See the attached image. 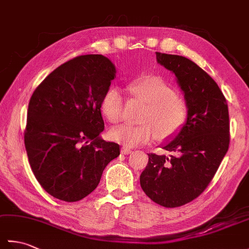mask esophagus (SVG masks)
Segmentation results:
<instances>
[{"label": "esophagus", "mask_w": 249, "mask_h": 249, "mask_svg": "<svg viewBox=\"0 0 249 249\" xmlns=\"http://www.w3.org/2000/svg\"><path fill=\"white\" fill-rule=\"evenodd\" d=\"M131 152H133V151L128 149V147H126V146H123V147H122V150H121V153H122V154H124V155H128V154H130Z\"/></svg>", "instance_id": "1"}]
</instances>
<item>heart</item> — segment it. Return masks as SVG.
<instances>
[{
    "label": "heart",
    "instance_id": "obj_1",
    "mask_svg": "<svg viewBox=\"0 0 249 249\" xmlns=\"http://www.w3.org/2000/svg\"><path fill=\"white\" fill-rule=\"evenodd\" d=\"M130 93L146 104L143 125H121L110 131V138L126 146H138L154 141L157 136L167 140L176 136L187 121L188 107L172 87L157 76H146L130 83ZM104 118L116 124L123 118V97L119 89H108L100 103Z\"/></svg>",
    "mask_w": 249,
    "mask_h": 249
}]
</instances>
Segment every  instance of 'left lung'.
Returning a JSON list of instances; mask_svg holds the SVG:
<instances>
[{
    "label": "left lung",
    "instance_id": "1",
    "mask_svg": "<svg viewBox=\"0 0 249 249\" xmlns=\"http://www.w3.org/2000/svg\"><path fill=\"white\" fill-rule=\"evenodd\" d=\"M156 60L176 75L188 116L183 128L161 145L172 155L147 154L140 185L155 203L178 208L203 193L228 151V105L212 77L187 57L156 52Z\"/></svg>",
    "mask_w": 249,
    "mask_h": 249
}]
</instances>
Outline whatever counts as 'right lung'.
<instances>
[{"label": "right lung", "instance_id": "right-lung-1", "mask_svg": "<svg viewBox=\"0 0 249 249\" xmlns=\"http://www.w3.org/2000/svg\"><path fill=\"white\" fill-rule=\"evenodd\" d=\"M115 72L108 57L80 55L55 68L32 95L25 150L36 179L52 197L66 202L87 197L120 155L118 143L100 137V103Z\"/></svg>", "mask_w": 249, "mask_h": 249}]
</instances>
